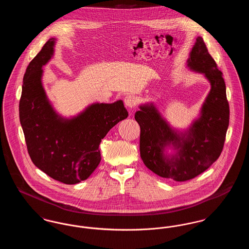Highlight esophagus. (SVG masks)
I'll return each mask as SVG.
<instances>
[{"instance_id": "34e87169", "label": "esophagus", "mask_w": 249, "mask_h": 249, "mask_svg": "<svg viewBox=\"0 0 249 249\" xmlns=\"http://www.w3.org/2000/svg\"><path fill=\"white\" fill-rule=\"evenodd\" d=\"M124 103H125V106L127 107H129L130 109H133L135 108L137 106V100L136 98L133 96V95L129 94L127 95L124 99Z\"/></svg>"}]
</instances>
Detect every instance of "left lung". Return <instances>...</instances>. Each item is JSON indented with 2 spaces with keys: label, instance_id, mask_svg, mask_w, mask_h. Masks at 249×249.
<instances>
[{
  "label": "left lung",
  "instance_id": "left-lung-1",
  "mask_svg": "<svg viewBox=\"0 0 249 249\" xmlns=\"http://www.w3.org/2000/svg\"><path fill=\"white\" fill-rule=\"evenodd\" d=\"M188 65L205 74L211 90L201 108V116L186 138L171 130L153 106L140 107L135 120L140 126V155L144 165L160 178L188 181L206 171L221 154L230 121V107L222 72L209 54L201 37L190 52ZM173 143L181 149L178 158L169 160L164 147Z\"/></svg>",
  "mask_w": 249,
  "mask_h": 249
}]
</instances>
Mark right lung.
<instances>
[{
	"mask_svg": "<svg viewBox=\"0 0 249 249\" xmlns=\"http://www.w3.org/2000/svg\"><path fill=\"white\" fill-rule=\"evenodd\" d=\"M49 39L24 74L19 120L34 164L57 181L72 185L89 178L101 161L100 142L120 120L128 118L122 101L95 104L70 120L59 118L41 83L42 66L53 54Z\"/></svg>",
	"mask_w": 249,
	"mask_h": 249,
	"instance_id": "obj_1",
	"label": "right lung"
}]
</instances>
